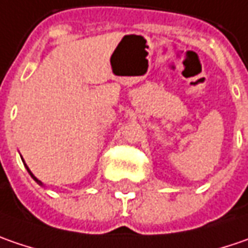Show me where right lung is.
Returning <instances> with one entry per match:
<instances>
[{
  "instance_id": "obj_1",
  "label": "right lung",
  "mask_w": 248,
  "mask_h": 248,
  "mask_svg": "<svg viewBox=\"0 0 248 248\" xmlns=\"http://www.w3.org/2000/svg\"><path fill=\"white\" fill-rule=\"evenodd\" d=\"M27 168V167H26ZM27 170H29V168H27ZM29 173H30V176H31V178L34 179V180H36V182H37L38 185H43V183H41V182H40V180H38L37 178H36V176H34V175H33V173H31V172H30V170H29Z\"/></svg>"
}]
</instances>
